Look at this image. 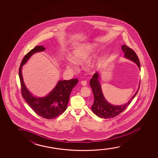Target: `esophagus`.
<instances>
[{
    "mask_svg": "<svg viewBox=\"0 0 158 158\" xmlns=\"http://www.w3.org/2000/svg\"><path fill=\"white\" fill-rule=\"evenodd\" d=\"M81 84L82 85V86H86L87 85V82L86 81L84 80V81H81Z\"/></svg>",
    "mask_w": 158,
    "mask_h": 158,
    "instance_id": "1",
    "label": "esophagus"
}]
</instances>
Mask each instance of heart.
Wrapping results in <instances>:
<instances>
[{
	"label": "heart",
	"instance_id": "obj_1",
	"mask_svg": "<svg viewBox=\"0 0 158 158\" xmlns=\"http://www.w3.org/2000/svg\"><path fill=\"white\" fill-rule=\"evenodd\" d=\"M97 45L95 43L81 44L76 46L72 50L70 54L71 60L65 64V67L69 71H73L76 68V64H80L88 60L95 52ZM99 58H95L89 61L87 64V69L89 71H93L99 68L101 63Z\"/></svg>",
	"mask_w": 158,
	"mask_h": 158
}]
</instances>
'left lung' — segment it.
I'll return each instance as SVG.
<instances>
[{"label":"left lung","mask_w":158,"mask_h":158,"mask_svg":"<svg viewBox=\"0 0 158 158\" xmlns=\"http://www.w3.org/2000/svg\"><path fill=\"white\" fill-rule=\"evenodd\" d=\"M121 48L124 52V57L135 63L138 66L139 69H140V64L138 57L135 52L125 45H122ZM100 74L96 72L89 81L94 98V102L93 105L91 107V109L95 115L101 118L107 119L114 118L123 112L131 103L132 100L138 93L140 87V83L139 85L138 90L130 100L122 105H113L109 103L106 100L105 98L104 97L102 91V86L100 83Z\"/></svg>","instance_id":"obj_1"}]
</instances>
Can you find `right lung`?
I'll list each match as a JSON object with an SVG mask.
<instances>
[{
    "label": "right lung",
    "mask_w": 158,
    "mask_h": 158,
    "mask_svg": "<svg viewBox=\"0 0 158 158\" xmlns=\"http://www.w3.org/2000/svg\"><path fill=\"white\" fill-rule=\"evenodd\" d=\"M44 46H37L31 50L24 56L19 69L23 97L33 110L44 118H56L65 112L67 107L72 90L78 82L77 79L69 80H59L54 89L44 97H37L28 91L22 75V67L26 64L33 54L43 52L45 50Z\"/></svg>",
    "instance_id": "right-lung-1"
}]
</instances>
